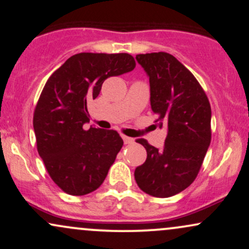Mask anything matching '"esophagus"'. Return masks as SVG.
Segmentation results:
<instances>
[{
    "label": "esophagus",
    "mask_w": 249,
    "mask_h": 249,
    "mask_svg": "<svg viewBox=\"0 0 249 249\" xmlns=\"http://www.w3.org/2000/svg\"><path fill=\"white\" fill-rule=\"evenodd\" d=\"M123 140H124V143L125 144H130V143H133L134 142L133 138L126 137V135H123Z\"/></svg>",
    "instance_id": "obj_1"
}]
</instances>
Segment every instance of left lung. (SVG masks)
Instances as JSON below:
<instances>
[{"label":"left lung","mask_w":249,"mask_h":249,"mask_svg":"<svg viewBox=\"0 0 249 249\" xmlns=\"http://www.w3.org/2000/svg\"><path fill=\"white\" fill-rule=\"evenodd\" d=\"M149 78L150 107L160 128L166 127L161 149L144 139L147 159L134 171L138 186L155 197H169L196 178L212 140V109L206 93L175 56L168 53L137 55Z\"/></svg>","instance_id":"left-lung-1"}]
</instances>
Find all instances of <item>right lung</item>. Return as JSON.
<instances>
[{
    "mask_svg": "<svg viewBox=\"0 0 249 249\" xmlns=\"http://www.w3.org/2000/svg\"><path fill=\"white\" fill-rule=\"evenodd\" d=\"M134 68V58L125 53H80L47 80L34 111L33 127L47 171L65 193L86 195L105 181L123 139L114 130H84L89 123L87 102L99 96L107 78Z\"/></svg>",
    "mask_w": 249,
    "mask_h": 249,
    "instance_id": "obj_1",
    "label": "right lung"
}]
</instances>
